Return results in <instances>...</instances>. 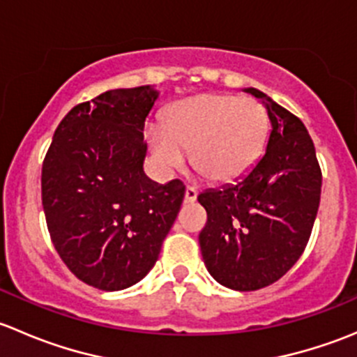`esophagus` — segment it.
Returning <instances> with one entry per match:
<instances>
[{
    "label": "esophagus",
    "mask_w": 357,
    "mask_h": 357,
    "mask_svg": "<svg viewBox=\"0 0 357 357\" xmlns=\"http://www.w3.org/2000/svg\"><path fill=\"white\" fill-rule=\"evenodd\" d=\"M197 200V190L193 186H186L185 190V202L186 204H193Z\"/></svg>",
    "instance_id": "obj_1"
}]
</instances>
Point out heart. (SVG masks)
Here are the masks:
<instances>
[{"instance_id": "heart-1", "label": "heart", "mask_w": 357, "mask_h": 357, "mask_svg": "<svg viewBox=\"0 0 357 357\" xmlns=\"http://www.w3.org/2000/svg\"><path fill=\"white\" fill-rule=\"evenodd\" d=\"M268 112L252 98L204 93L172 103L162 124L146 129L153 158L164 171L192 167L211 183L243 178L264 152Z\"/></svg>"}]
</instances>
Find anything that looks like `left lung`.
<instances>
[{
    "mask_svg": "<svg viewBox=\"0 0 357 357\" xmlns=\"http://www.w3.org/2000/svg\"><path fill=\"white\" fill-rule=\"evenodd\" d=\"M243 91L268 110L266 152L233 185L200 193L207 225L199 242L215 282L250 291L282 278L304 252L318 214L321 169L301 119L259 89Z\"/></svg>",
    "mask_w": 357,
    "mask_h": 357,
    "instance_id": "obj_1",
    "label": "left lung"
}]
</instances>
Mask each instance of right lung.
<instances>
[{
	"label": "right lung",
	"instance_id": "obj_1",
	"mask_svg": "<svg viewBox=\"0 0 357 357\" xmlns=\"http://www.w3.org/2000/svg\"><path fill=\"white\" fill-rule=\"evenodd\" d=\"M153 86L110 89L79 103L43 162L46 225L67 268L95 289H128L149 275L178 218L185 186L143 171Z\"/></svg>",
	"mask_w": 357,
	"mask_h": 357
}]
</instances>
